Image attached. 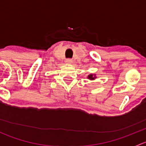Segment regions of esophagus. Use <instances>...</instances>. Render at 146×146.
Wrapping results in <instances>:
<instances>
[{"label": "esophagus", "mask_w": 146, "mask_h": 146, "mask_svg": "<svg viewBox=\"0 0 146 146\" xmlns=\"http://www.w3.org/2000/svg\"><path fill=\"white\" fill-rule=\"evenodd\" d=\"M66 64H72V63H73V60H72V59H67L66 61Z\"/></svg>", "instance_id": "34e87169"}]
</instances>
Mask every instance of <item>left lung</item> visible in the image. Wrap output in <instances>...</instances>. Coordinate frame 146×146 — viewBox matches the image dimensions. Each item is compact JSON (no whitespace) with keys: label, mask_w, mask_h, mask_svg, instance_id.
I'll return each instance as SVG.
<instances>
[{"label":"left lung","mask_w":146,"mask_h":146,"mask_svg":"<svg viewBox=\"0 0 146 146\" xmlns=\"http://www.w3.org/2000/svg\"><path fill=\"white\" fill-rule=\"evenodd\" d=\"M96 78L97 77L95 74H90L88 76V79H89V80H95Z\"/></svg>","instance_id":"8db88e82"}]
</instances>
